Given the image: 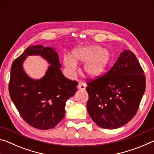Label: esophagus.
<instances>
[{"label": "esophagus", "instance_id": "1", "mask_svg": "<svg viewBox=\"0 0 154 154\" xmlns=\"http://www.w3.org/2000/svg\"><path fill=\"white\" fill-rule=\"evenodd\" d=\"M85 87H86V85H85V83H84L82 82H79V83H78L77 88L80 90H85Z\"/></svg>", "mask_w": 154, "mask_h": 154}]
</instances>
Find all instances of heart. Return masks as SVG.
Returning <instances> with one entry per match:
<instances>
[{
  "mask_svg": "<svg viewBox=\"0 0 154 154\" xmlns=\"http://www.w3.org/2000/svg\"><path fill=\"white\" fill-rule=\"evenodd\" d=\"M109 60V52L97 45L78 48L72 52V58L66 56L64 63L70 74H75L77 69L76 62H85L83 71L88 76L96 77L103 73Z\"/></svg>",
  "mask_w": 154,
  "mask_h": 154,
  "instance_id": "1",
  "label": "heart"
}]
</instances>
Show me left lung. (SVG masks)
<instances>
[{"instance_id":"8db88e82","label":"left lung","mask_w":154,"mask_h":154,"mask_svg":"<svg viewBox=\"0 0 154 154\" xmlns=\"http://www.w3.org/2000/svg\"><path fill=\"white\" fill-rule=\"evenodd\" d=\"M87 81V110L98 126L116 129L133 118L146 85L144 71L133 52L124 50L105 75Z\"/></svg>"}]
</instances>
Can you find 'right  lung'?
<instances>
[{
    "label": "right lung",
    "mask_w": 154,
    "mask_h": 154,
    "mask_svg": "<svg viewBox=\"0 0 154 154\" xmlns=\"http://www.w3.org/2000/svg\"><path fill=\"white\" fill-rule=\"evenodd\" d=\"M38 55L51 65L42 79L34 80L25 73L23 62L27 55ZM58 55L49 47L30 46L13 62L9 92L24 120L40 130L53 128L64 118L68 98L77 92V81L65 77Z\"/></svg>",
    "instance_id": "add662e5"
}]
</instances>
